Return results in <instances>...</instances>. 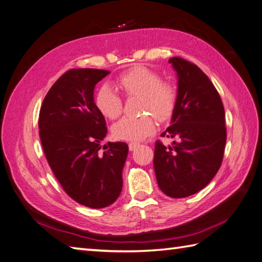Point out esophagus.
I'll list each match as a JSON object with an SVG mask.
<instances>
[{"mask_svg":"<svg viewBox=\"0 0 262 262\" xmlns=\"http://www.w3.org/2000/svg\"><path fill=\"white\" fill-rule=\"evenodd\" d=\"M140 144L139 143H136V142H132V143H129L128 144V147H129V150L130 151H133V150H135L137 146H139Z\"/></svg>","mask_w":262,"mask_h":262,"instance_id":"obj_1","label":"esophagus"}]
</instances>
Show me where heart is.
Instances as JSON below:
<instances>
[{"label": "heart", "mask_w": 262, "mask_h": 262, "mask_svg": "<svg viewBox=\"0 0 262 262\" xmlns=\"http://www.w3.org/2000/svg\"><path fill=\"white\" fill-rule=\"evenodd\" d=\"M117 85L127 97H140V111L147 112L139 118H122L112 126L117 140L140 141L155 129V121H165L172 117L177 104V90L172 84L161 82L154 71L143 66L128 70L117 79ZM95 104L102 115L113 120L122 112V99L111 85L104 84L97 90Z\"/></svg>", "instance_id": "1"}]
</instances>
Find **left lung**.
Wrapping results in <instances>:
<instances>
[{
	"mask_svg": "<svg viewBox=\"0 0 262 262\" xmlns=\"http://www.w3.org/2000/svg\"><path fill=\"white\" fill-rule=\"evenodd\" d=\"M177 72V104L170 126L161 136L172 145L156 142L154 167L161 191L168 197L191 196L211 182L220 168L227 133L225 108L211 80L180 57L168 60Z\"/></svg>",
	"mask_w": 262,
	"mask_h": 262,
	"instance_id": "obj_1",
	"label": "left lung"
}]
</instances>
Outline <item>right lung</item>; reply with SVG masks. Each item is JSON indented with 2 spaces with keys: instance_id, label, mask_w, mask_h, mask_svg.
<instances>
[{
  "instance_id": "add662e5",
  "label": "right lung",
  "mask_w": 262,
  "mask_h": 262,
  "mask_svg": "<svg viewBox=\"0 0 262 262\" xmlns=\"http://www.w3.org/2000/svg\"><path fill=\"white\" fill-rule=\"evenodd\" d=\"M108 73L68 71L52 84L40 110V140L51 170L73 201L90 208L106 207L120 196L128 155L125 142H108L99 152L107 128L94 90Z\"/></svg>"
}]
</instances>
